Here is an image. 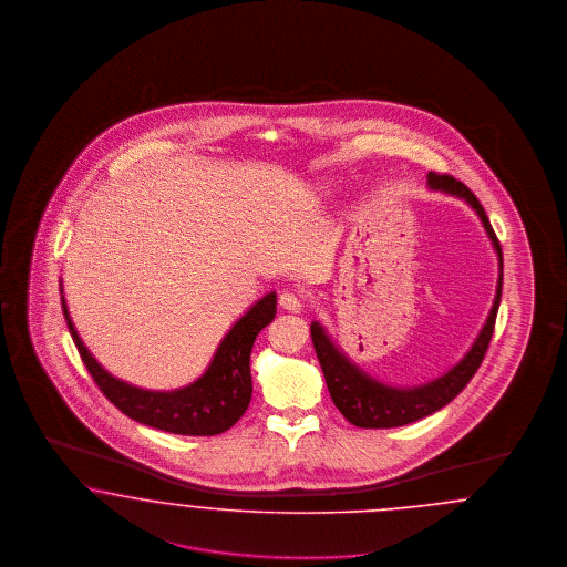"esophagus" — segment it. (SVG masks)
<instances>
[{"instance_id":"1","label":"esophagus","mask_w":567,"mask_h":567,"mask_svg":"<svg viewBox=\"0 0 567 567\" xmlns=\"http://www.w3.org/2000/svg\"><path fill=\"white\" fill-rule=\"evenodd\" d=\"M279 307L284 311H290V313H300L302 311V300L292 292H281L279 295Z\"/></svg>"}]
</instances>
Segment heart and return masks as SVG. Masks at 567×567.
Wrapping results in <instances>:
<instances>
[{
  "label": "heart",
  "instance_id": "obj_1",
  "mask_svg": "<svg viewBox=\"0 0 567 567\" xmlns=\"http://www.w3.org/2000/svg\"><path fill=\"white\" fill-rule=\"evenodd\" d=\"M316 193H318V197H326V195H328V186H323V184H321V186L316 188Z\"/></svg>",
  "mask_w": 567,
  "mask_h": 567
}]
</instances>
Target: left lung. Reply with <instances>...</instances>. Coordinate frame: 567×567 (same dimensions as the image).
I'll use <instances>...</instances> for the list:
<instances>
[{
	"label": "left lung",
	"instance_id": "obj_1",
	"mask_svg": "<svg viewBox=\"0 0 567 567\" xmlns=\"http://www.w3.org/2000/svg\"><path fill=\"white\" fill-rule=\"evenodd\" d=\"M427 188L432 193H443L451 197L462 198L474 209L478 220L483 224L493 249L497 254V286H495V298H493L492 311L487 320L483 323L481 332L476 334L474 343L470 346L464 358L453 364L451 369L443 372L441 377L425 381L421 385H390L385 381L374 379L362 367H358L346 351L339 347V343L328 334V330L321 326L320 321H311V339L316 346V353L320 360L326 385L332 402L337 409L346 415L349 423L358 427H400L406 423H413L417 419L427 417L436 411L446 406L455 395L460 394L474 372L481 367L485 351L492 341L493 326H495V316L502 298V249L499 241L493 233L489 218L478 203V198L470 193L468 186L457 182L451 175H439V173H427Z\"/></svg>",
	"mask_w": 567,
	"mask_h": 567
}]
</instances>
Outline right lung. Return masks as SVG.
Segmentation results:
<instances>
[{"instance_id":"obj_1","label":"right lung","mask_w":567,"mask_h":567,"mask_svg":"<svg viewBox=\"0 0 567 567\" xmlns=\"http://www.w3.org/2000/svg\"><path fill=\"white\" fill-rule=\"evenodd\" d=\"M61 286V305L70 334L82 355L84 367L95 379L99 390L121 409L126 417L150 427L182 436H216L233 427L246 413L251 400L249 355L258 332L271 323L277 313V295L269 292L256 300L246 313L230 326L216 347L207 369L193 383L175 390H146L103 369L84 346L70 318Z\"/></svg>"}]
</instances>
